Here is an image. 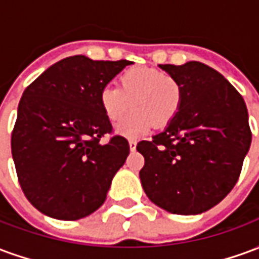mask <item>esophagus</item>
Masks as SVG:
<instances>
[{
    "instance_id": "1",
    "label": "esophagus",
    "mask_w": 259,
    "mask_h": 259,
    "mask_svg": "<svg viewBox=\"0 0 259 259\" xmlns=\"http://www.w3.org/2000/svg\"><path fill=\"white\" fill-rule=\"evenodd\" d=\"M129 146H130V150H132V151H135L136 146H137V141H136V140H129Z\"/></svg>"
}]
</instances>
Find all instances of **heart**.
<instances>
[{"label":"heart","instance_id":"heart-1","mask_svg":"<svg viewBox=\"0 0 259 259\" xmlns=\"http://www.w3.org/2000/svg\"><path fill=\"white\" fill-rule=\"evenodd\" d=\"M119 89L107 87L100 94V105L109 122H119L116 132L137 139L151 127H162L176 116L182 104V85L172 74L146 66H135L119 76Z\"/></svg>","mask_w":259,"mask_h":259}]
</instances>
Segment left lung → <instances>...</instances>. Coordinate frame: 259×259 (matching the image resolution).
<instances>
[{"label":"left lung","instance_id":"obj_1","mask_svg":"<svg viewBox=\"0 0 259 259\" xmlns=\"http://www.w3.org/2000/svg\"><path fill=\"white\" fill-rule=\"evenodd\" d=\"M182 85V104L163 132L137 144L146 162L140 180L147 197L178 215L211 209L239 180L251 144L240 93L208 65H159Z\"/></svg>","mask_w":259,"mask_h":259}]
</instances>
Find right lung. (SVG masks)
I'll return each instance as SVG.
<instances>
[{
  "mask_svg": "<svg viewBox=\"0 0 259 259\" xmlns=\"http://www.w3.org/2000/svg\"><path fill=\"white\" fill-rule=\"evenodd\" d=\"M130 61L74 55L42 72L23 93L11 148L18 180L44 215L76 221L104 204L130 147L122 136L101 144L112 124L100 94Z\"/></svg>",
  "mask_w": 259,
  "mask_h": 259,
  "instance_id": "right-lung-1",
  "label": "right lung"
}]
</instances>
